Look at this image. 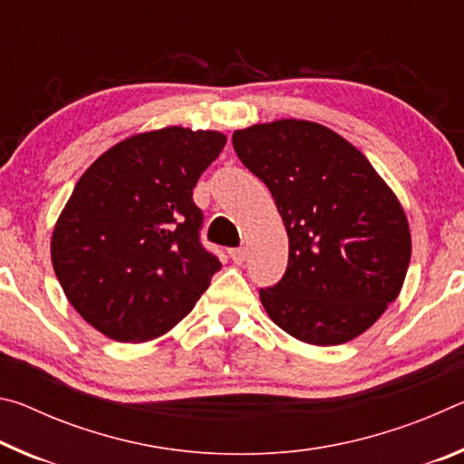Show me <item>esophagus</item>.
I'll list each match as a JSON object with an SVG mask.
<instances>
[{
	"label": "esophagus",
	"mask_w": 464,
	"mask_h": 464,
	"mask_svg": "<svg viewBox=\"0 0 464 464\" xmlns=\"http://www.w3.org/2000/svg\"><path fill=\"white\" fill-rule=\"evenodd\" d=\"M229 256H231L233 264L241 266L243 262H246V257H247V251L243 249V247H235V249H229Z\"/></svg>",
	"instance_id": "esophagus-1"
}]
</instances>
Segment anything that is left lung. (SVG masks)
Segmentation results:
<instances>
[{
	"mask_svg": "<svg viewBox=\"0 0 464 464\" xmlns=\"http://www.w3.org/2000/svg\"><path fill=\"white\" fill-rule=\"evenodd\" d=\"M288 233V266L260 290L280 329L311 345L354 340L395 301L411 260L401 202L371 161L324 124L282 119L233 132Z\"/></svg>",
	"mask_w": 464,
	"mask_h": 464,
	"instance_id": "1",
	"label": "left lung"
}]
</instances>
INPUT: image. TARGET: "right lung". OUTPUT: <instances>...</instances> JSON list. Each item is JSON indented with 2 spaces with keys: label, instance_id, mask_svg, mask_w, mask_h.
I'll return each instance as SVG.
<instances>
[{
  "label": "right lung",
  "instance_id": "right-lung-1",
  "mask_svg": "<svg viewBox=\"0 0 464 464\" xmlns=\"http://www.w3.org/2000/svg\"><path fill=\"white\" fill-rule=\"evenodd\" d=\"M225 143L218 130L139 132L77 179L54 223L51 260L67 301L110 340L168 334L221 270L200 246L192 190Z\"/></svg>",
  "mask_w": 464,
  "mask_h": 464
}]
</instances>
